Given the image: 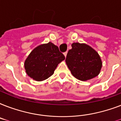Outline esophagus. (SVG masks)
I'll return each instance as SVG.
<instances>
[{
  "label": "esophagus",
  "instance_id": "34e87169",
  "mask_svg": "<svg viewBox=\"0 0 121 121\" xmlns=\"http://www.w3.org/2000/svg\"><path fill=\"white\" fill-rule=\"evenodd\" d=\"M67 53H68V51H66V52H65V53H64V55H65V57L66 56V55H67Z\"/></svg>",
  "mask_w": 121,
  "mask_h": 121
}]
</instances>
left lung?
<instances>
[{"mask_svg": "<svg viewBox=\"0 0 121 121\" xmlns=\"http://www.w3.org/2000/svg\"><path fill=\"white\" fill-rule=\"evenodd\" d=\"M66 55V63L73 75L86 81L95 77L102 68V61L98 53L85 44L74 43Z\"/></svg>", "mask_w": 121, "mask_h": 121, "instance_id": "8db88e82", "label": "left lung"}]
</instances>
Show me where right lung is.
I'll list each match as a JSON object with an SVG mask.
<instances>
[{
  "label": "right lung",
  "instance_id": "obj_1",
  "mask_svg": "<svg viewBox=\"0 0 121 121\" xmlns=\"http://www.w3.org/2000/svg\"><path fill=\"white\" fill-rule=\"evenodd\" d=\"M65 59L58 47L49 42L31 51L24 63L26 72L35 80H44L54 73L58 65Z\"/></svg>",
  "mask_w": 121,
  "mask_h": 121
}]
</instances>
